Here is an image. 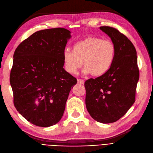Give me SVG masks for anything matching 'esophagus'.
Returning <instances> with one entry per match:
<instances>
[{
	"label": "esophagus",
	"instance_id": "34e87169",
	"mask_svg": "<svg viewBox=\"0 0 153 153\" xmlns=\"http://www.w3.org/2000/svg\"><path fill=\"white\" fill-rule=\"evenodd\" d=\"M77 83L78 84H84V80H82V79H78L77 80Z\"/></svg>",
	"mask_w": 153,
	"mask_h": 153
}]
</instances>
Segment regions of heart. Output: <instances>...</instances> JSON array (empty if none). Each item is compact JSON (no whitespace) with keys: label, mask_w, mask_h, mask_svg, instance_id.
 Instances as JSON below:
<instances>
[{"label":"heart","mask_w":153,"mask_h":153,"mask_svg":"<svg viewBox=\"0 0 153 153\" xmlns=\"http://www.w3.org/2000/svg\"><path fill=\"white\" fill-rule=\"evenodd\" d=\"M115 55L116 47L111 40L94 36H87L73 44V51L64 49V68L68 73L75 75L83 63L84 73L102 76L112 67Z\"/></svg>","instance_id":"obj_1"}]
</instances>
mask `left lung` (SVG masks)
Wrapping results in <instances>:
<instances>
[{"label": "left lung", "instance_id": "8db88e82", "mask_svg": "<svg viewBox=\"0 0 153 153\" xmlns=\"http://www.w3.org/2000/svg\"><path fill=\"white\" fill-rule=\"evenodd\" d=\"M100 29L114 44L116 55L106 74L85 81V105L94 120L109 123L118 120L134 103L139 69L137 51L127 37L112 27Z\"/></svg>", "mask_w": 153, "mask_h": 153}]
</instances>
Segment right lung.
Instances as JSON below:
<instances>
[{
    "label": "right lung",
    "instance_id": "right-lung-1",
    "mask_svg": "<svg viewBox=\"0 0 153 153\" xmlns=\"http://www.w3.org/2000/svg\"><path fill=\"white\" fill-rule=\"evenodd\" d=\"M71 31L40 30L20 43L13 55L10 84L15 108L28 122L46 127L63 116L77 80L63 68L62 54Z\"/></svg>",
    "mask_w": 153,
    "mask_h": 153
}]
</instances>
